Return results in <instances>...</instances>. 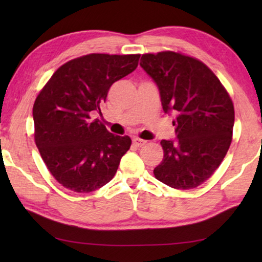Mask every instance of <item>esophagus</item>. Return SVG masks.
Listing matches in <instances>:
<instances>
[{"mask_svg":"<svg viewBox=\"0 0 262 262\" xmlns=\"http://www.w3.org/2000/svg\"><path fill=\"white\" fill-rule=\"evenodd\" d=\"M132 142H134V144L136 145V146H143L146 143V141H144V139H141V138H138V137H135L134 139H132Z\"/></svg>","mask_w":262,"mask_h":262,"instance_id":"34e87169","label":"esophagus"}]
</instances>
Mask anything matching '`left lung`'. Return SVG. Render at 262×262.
<instances>
[{
  "label": "left lung",
  "instance_id": "1",
  "mask_svg": "<svg viewBox=\"0 0 262 262\" xmlns=\"http://www.w3.org/2000/svg\"><path fill=\"white\" fill-rule=\"evenodd\" d=\"M141 67L160 91L164 113L177 114V139H162L154 174L177 189L195 188L220 167L232 139L235 111L218 77L200 60L179 52L145 53Z\"/></svg>",
  "mask_w": 262,
  "mask_h": 262
}]
</instances>
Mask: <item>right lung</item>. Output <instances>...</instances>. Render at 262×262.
<instances>
[{
	"mask_svg": "<svg viewBox=\"0 0 262 262\" xmlns=\"http://www.w3.org/2000/svg\"><path fill=\"white\" fill-rule=\"evenodd\" d=\"M141 55L91 53L58 68L34 101V141L60 185L77 193L101 188L130 149L128 136L107 131L92 119L111 85L131 74Z\"/></svg>",
	"mask_w": 262,
	"mask_h": 262,
	"instance_id": "right-lung-1",
	"label": "right lung"
}]
</instances>
